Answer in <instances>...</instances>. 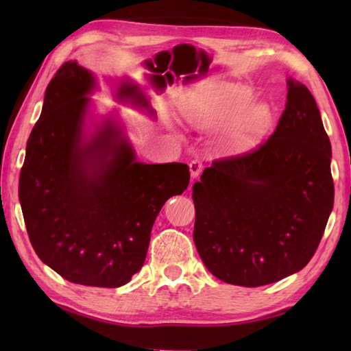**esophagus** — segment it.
Masks as SVG:
<instances>
[{
    "mask_svg": "<svg viewBox=\"0 0 351 351\" xmlns=\"http://www.w3.org/2000/svg\"><path fill=\"white\" fill-rule=\"evenodd\" d=\"M202 170H204L202 161L193 160V161L190 162V175H191L193 180H196V178H199V175L202 173Z\"/></svg>",
    "mask_w": 351,
    "mask_h": 351,
    "instance_id": "esophagus-1",
    "label": "esophagus"
}]
</instances>
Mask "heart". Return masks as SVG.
Listing matches in <instances>:
<instances>
[{
  "mask_svg": "<svg viewBox=\"0 0 351 351\" xmlns=\"http://www.w3.org/2000/svg\"><path fill=\"white\" fill-rule=\"evenodd\" d=\"M247 87L214 83L191 92L181 111L191 126L200 131L221 130L220 147L240 154L255 147L271 128L274 113L267 101H252Z\"/></svg>",
  "mask_w": 351,
  "mask_h": 351,
  "instance_id": "obj_1",
  "label": "heart"
}]
</instances>
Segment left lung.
<instances>
[{"label":"left lung","mask_w":351,"mask_h":351,"mask_svg":"<svg viewBox=\"0 0 351 351\" xmlns=\"http://www.w3.org/2000/svg\"><path fill=\"white\" fill-rule=\"evenodd\" d=\"M274 132L250 154L223 158L193 185V240L215 278L263 287L300 271L333 208L332 146L308 87L287 80Z\"/></svg>","instance_id":"left-lung-1"}]
</instances>
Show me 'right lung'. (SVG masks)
<instances>
[{
  "label": "right lung",
  "mask_w": 351,
  "mask_h": 351,
  "mask_svg": "<svg viewBox=\"0 0 351 351\" xmlns=\"http://www.w3.org/2000/svg\"><path fill=\"white\" fill-rule=\"evenodd\" d=\"M98 78L66 62L45 92L39 121L27 141L19 202L37 256L66 280L117 288L146 259L154 221L190 182L184 162L146 164L123 125L111 114L88 125ZM116 99L155 116L131 78Z\"/></svg>",
  "instance_id": "1"
}]
</instances>
